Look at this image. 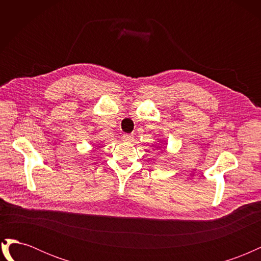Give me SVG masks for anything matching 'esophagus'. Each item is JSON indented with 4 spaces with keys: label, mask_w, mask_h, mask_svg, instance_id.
Returning <instances> with one entry per match:
<instances>
[{
    "label": "esophagus",
    "mask_w": 261,
    "mask_h": 261,
    "mask_svg": "<svg viewBox=\"0 0 261 261\" xmlns=\"http://www.w3.org/2000/svg\"><path fill=\"white\" fill-rule=\"evenodd\" d=\"M122 138L126 143H130V141L134 140V135H132V134H124Z\"/></svg>",
    "instance_id": "esophagus-1"
}]
</instances>
